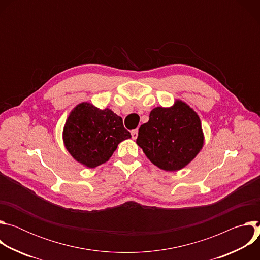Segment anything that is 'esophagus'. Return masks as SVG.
I'll list each match as a JSON object with an SVG mask.
<instances>
[{"label": "esophagus", "instance_id": "obj_1", "mask_svg": "<svg viewBox=\"0 0 260 260\" xmlns=\"http://www.w3.org/2000/svg\"><path fill=\"white\" fill-rule=\"evenodd\" d=\"M132 138H133L134 140H136V139L138 138V129L132 131Z\"/></svg>", "mask_w": 260, "mask_h": 260}]
</instances>
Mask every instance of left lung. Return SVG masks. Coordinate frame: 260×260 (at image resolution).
<instances>
[{
  "label": "left lung",
  "mask_w": 260,
  "mask_h": 260,
  "mask_svg": "<svg viewBox=\"0 0 260 260\" xmlns=\"http://www.w3.org/2000/svg\"><path fill=\"white\" fill-rule=\"evenodd\" d=\"M200 116L185 102L176 100L171 107H156L148 122L139 128L137 144L154 166L176 172L191 162L204 146Z\"/></svg>",
  "instance_id": "obj_1"
}]
</instances>
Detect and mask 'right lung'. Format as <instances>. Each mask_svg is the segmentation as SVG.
I'll return each instance as SVG.
<instances>
[{
  "mask_svg": "<svg viewBox=\"0 0 260 260\" xmlns=\"http://www.w3.org/2000/svg\"><path fill=\"white\" fill-rule=\"evenodd\" d=\"M131 137L120 116L109 108L102 110L88 102L73 108L62 131L68 152L89 169L107 162L118 144Z\"/></svg>",
  "mask_w": 260,
  "mask_h": 260,
  "instance_id": "obj_1",
  "label": "right lung"
}]
</instances>
